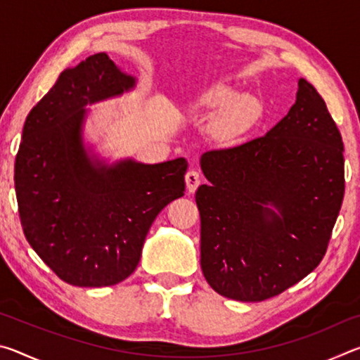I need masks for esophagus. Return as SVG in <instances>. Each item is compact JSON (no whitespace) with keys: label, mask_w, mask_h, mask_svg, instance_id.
I'll use <instances>...</instances> for the list:
<instances>
[{"label":"esophagus","mask_w":360,"mask_h":360,"mask_svg":"<svg viewBox=\"0 0 360 360\" xmlns=\"http://www.w3.org/2000/svg\"><path fill=\"white\" fill-rule=\"evenodd\" d=\"M200 182H202V176H200V173L193 172V169L186 174V186H187L188 193H193L195 191H197Z\"/></svg>","instance_id":"34e87169"}]
</instances>
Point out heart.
<instances>
[{
    "label": "heart",
    "mask_w": 360,
    "mask_h": 360,
    "mask_svg": "<svg viewBox=\"0 0 360 360\" xmlns=\"http://www.w3.org/2000/svg\"><path fill=\"white\" fill-rule=\"evenodd\" d=\"M193 111L205 117H217V130L221 135L235 136L246 131L259 114V106L249 96L236 90L214 85L198 96Z\"/></svg>",
    "instance_id": "obj_1"
}]
</instances>
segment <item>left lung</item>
<instances>
[{
  "instance_id": "1",
  "label": "left lung",
  "mask_w": 360,
  "mask_h": 360,
  "mask_svg": "<svg viewBox=\"0 0 360 360\" xmlns=\"http://www.w3.org/2000/svg\"><path fill=\"white\" fill-rule=\"evenodd\" d=\"M195 193L200 265L217 294L262 302L309 275L327 251L345 195L343 141L304 79L265 136L205 152Z\"/></svg>"
}]
</instances>
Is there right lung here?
Returning <instances> with one entry per match:
<instances>
[{"label":"right lung","instance_id":"obj_1","mask_svg":"<svg viewBox=\"0 0 360 360\" xmlns=\"http://www.w3.org/2000/svg\"><path fill=\"white\" fill-rule=\"evenodd\" d=\"M108 53L60 72L27 115L14 181L23 233L65 283L105 288L129 278L152 222L184 195L186 158L108 163L84 143L95 103L135 89Z\"/></svg>","mask_w":360,"mask_h":360}]
</instances>
